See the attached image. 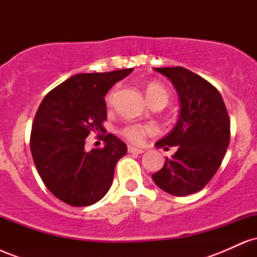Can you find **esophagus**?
I'll use <instances>...</instances> for the list:
<instances>
[{
	"label": "esophagus",
	"instance_id": "1",
	"mask_svg": "<svg viewBox=\"0 0 257 257\" xmlns=\"http://www.w3.org/2000/svg\"><path fill=\"white\" fill-rule=\"evenodd\" d=\"M128 152L129 153H137V155H141V153H144L145 151L141 149H137V147L134 146H128Z\"/></svg>",
	"mask_w": 257,
	"mask_h": 257
}]
</instances>
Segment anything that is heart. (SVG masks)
Masks as SVG:
<instances>
[{"label":"heart","instance_id":"obj_1","mask_svg":"<svg viewBox=\"0 0 257 257\" xmlns=\"http://www.w3.org/2000/svg\"><path fill=\"white\" fill-rule=\"evenodd\" d=\"M114 93L112 90L107 96V102L113 101ZM146 96L149 99L150 104L153 105H163L166 106L169 102V91L162 84L150 83L146 87ZM120 135L126 139L132 144H141L147 135H152L156 133V128L152 124H144V123H128L123 128H120Z\"/></svg>","mask_w":257,"mask_h":257}]
</instances>
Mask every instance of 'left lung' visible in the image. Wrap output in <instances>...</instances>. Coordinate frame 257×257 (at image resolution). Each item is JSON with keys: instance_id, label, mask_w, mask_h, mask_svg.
<instances>
[{"instance_id": "obj_1", "label": "left lung", "mask_w": 257, "mask_h": 257, "mask_svg": "<svg viewBox=\"0 0 257 257\" xmlns=\"http://www.w3.org/2000/svg\"><path fill=\"white\" fill-rule=\"evenodd\" d=\"M155 70L175 85L181 111L175 128L156 144L178 151L152 179L173 196H188L205 187L222 163L231 138L228 112L219 90L200 76L181 66Z\"/></svg>"}]
</instances>
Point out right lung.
Masks as SVG:
<instances>
[{"label":"right lung","mask_w":257,"mask_h":257,"mask_svg":"<svg viewBox=\"0 0 257 257\" xmlns=\"http://www.w3.org/2000/svg\"><path fill=\"white\" fill-rule=\"evenodd\" d=\"M132 71L78 73L49 91L38 106L30 135L31 155L43 184L61 202L91 205L110 190L126 145L113 134H100L105 146L88 152L85 138L104 132L105 95Z\"/></svg>","instance_id":"1"}]
</instances>
